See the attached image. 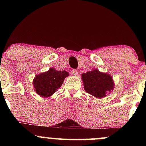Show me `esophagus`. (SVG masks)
<instances>
[{"label":"esophagus","mask_w":146,"mask_h":146,"mask_svg":"<svg viewBox=\"0 0 146 146\" xmlns=\"http://www.w3.org/2000/svg\"><path fill=\"white\" fill-rule=\"evenodd\" d=\"M72 74H73V75H74V76H77V75H78V70L73 69V71H72Z\"/></svg>","instance_id":"obj_1"}]
</instances>
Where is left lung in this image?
Listing matches in <instances>:
<instances>
[{
    "label": "left lung",
    "instance_id": "obj_1",
    "mask_svg": "<svg viewBox=\"0 0 146 146\" xmlns=\"http://www.w3.org/2000/svg\"><path fill=\"white\" fill-rule=\"evenodd\" d=\"M81 75L85 91L96 98H105L107 93L113 91L115 88V82L111 75L102 73L96 68Z\"/></svg>",
    "mask_w": 146,
    "mask_h": 146
}]
</instances>
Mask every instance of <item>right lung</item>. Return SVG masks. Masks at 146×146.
Masks as SVG:
<instances>
[{"mask_svg":"<svg viewBox=\"0 0 146 146\" xmlns=\"http://www.w3.org/2000/svg\"><path fill=\"white\" fill-rule=\"evenodd\" d=\"M68 75L67 71L50 68L48 71L36 75L33 80L34 90L41 98H49L60 88L64 79Z\"/></svg>","mask_w":146,"mask_h":146,"instance_id":"obj_1","label":"right lung"}]
</instances>
